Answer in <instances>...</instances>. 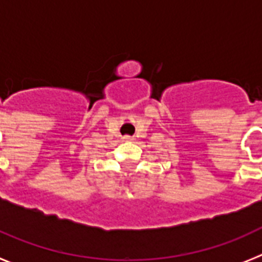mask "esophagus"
Returning <instances> with one entry per match:
<instances>
[{
  "instance_id": "34e87169",
  "label": "esophagus",
  "mask_w": 262,
  "mask_h": 262,
  "mask_svg": "<svg viewBox=\"0 0 262 262\" xmlns=\"http://www.w3.org/2000/svg\"><path fill=\"white\" fill-rule=\"evenodd\" d=\"M124 139H126V140H129V139H131V136H124Z\"/></svg>"
}]
</instances>
